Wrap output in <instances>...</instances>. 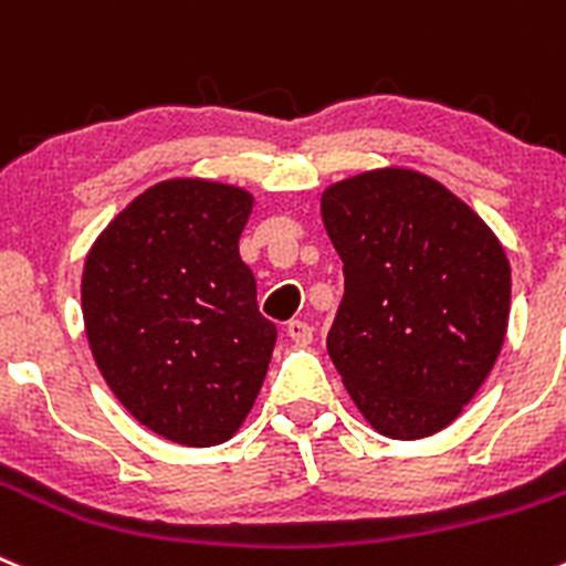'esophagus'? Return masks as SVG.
I'll use <instances>...</instances> for the list:
<instances>
[{
	"mask_svg": "<svg viewBox=\"0 0 566 566\" xmlns=\"http://www.w3.org/2000/svg\"><path fill=\"white\" fill-rule=\"evenodd\" d=\"M287 337L293 343H298V346H307V343H313V326L307 321H290Z\"/></svg>",
	"mask_w": 566,
	"mask_h": 566,
	"instance_id": "34e87169",
	"label": "esophagus"
}]
</instances>
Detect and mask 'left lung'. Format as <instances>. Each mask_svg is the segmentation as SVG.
Listing matches in <instances>:
<instances>
[{
	"label": "left lung",
	"instance_id": "1",
	"mask_svg": "<svg viewBox=\"0 0 566 566\" xmlns=\"http://www.w3.org/2000/svg\"><path fill=\"white\" fill-rule=\"evenodd\" d=\"M343 259L326 348L377 432L443 430L503 348L511 268L494 231L443 184L402 167L332 184L321 198Z\"/></svg>",
	"mask_w": 566,
	"mask_h": 566
}]
</instances>
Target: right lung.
Returning <instances> with one entry per match:
<instances>
[{
  "label": "right lung",
  "instance_id": "obj_1",
  "mask_svg": "<svg viewBox=\"0 0 566 566\" xmlns=\"http://www.w3.org/2000/svg\"><path fill=\"white\" fill-rule=\"evenodd\" d=\"M253 198L172 178L97 237L83 268V321L97 368L136 421L184 447H214L253 408L276 343L240 259Z\"/></svg>",
  "mask_w": 566,
  "mask_h": 566
}]
</instances>
